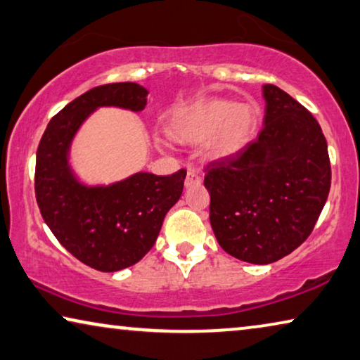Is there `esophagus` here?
<instances>
[{"label": "esophagus", "mask_w": 360, "mask_h": 360, "mask_svg": "<svg viewBox=\"0 0 360 360\" xmlns=\"http://www.w3.org/2000/svg\"><path fill=\"white\" fill-rule=\"evenodd\" d=\"M202 184V179L201 175L196 174L195 170H190V172L186 174V179H185V186L190 188V186H198Z\"/></svg>", "instance_id": "obj_1"}]
</instances>
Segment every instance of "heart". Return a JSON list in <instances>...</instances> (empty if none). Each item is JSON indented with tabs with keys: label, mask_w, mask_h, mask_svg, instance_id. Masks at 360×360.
Instances as JSON below:
<instances>
[{
	"label": "heart",
	"mask_w": 360,
	"mask_h": 360,
	"mask_svg": "<svg viewBox=\"0 0 360 360\" xmlns=\"http://www.w3.org/2000/svg\"><path fill=\"white\" fill-rule=\"evenodd\" d=\"M257 124V110L248 104L212 98L199 101L179 112L172 135L180 141L209 140V151L215 158H230L243 151L251 141Z\"/></svg>",
	"instance_id": "obj_1"
}]
</instances>
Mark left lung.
<instances>
[{"instance_id": "1", "label": "left lung", "mask_w": 360, "mask_h": 360, "mask_svg": "<svg viewBox=\"0 0 360 360\" xmlns=\"http://www.w3.org/2000/svg\"><path fill=\"white\" fill-rule=\"evenodd\" d=\"M265 124L243 151L209 164L204 186L219 245L251 264L288 256L312 233L327 202L331 165L323 131L309 110L264 85Z\"/></svg>"}]
</instances>
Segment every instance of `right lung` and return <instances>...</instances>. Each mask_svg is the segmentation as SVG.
Instances as JSON below:
<instances>
[{
	"instance_id": "add662e5",
	"label": "right lung",
	"mask_w": 360,
	"mask_h": 360,
	"mask_svg": "<svg viewBox=\"0 0 360 360\" xmlns=\"http://www.w3.org/2000/svg\"><path fill=\"white\" fill-rule=\"evenodd\" d=\"M148 91L134 82L88 90L49 120L37 149L35 196L53 235L80 262L99 272L136 264L158 240L165 214L184 191L186 170L136 174L110 186L86 188L68 167V148L99 106L141 110Z\"/></svg>"
}]
</instances>
